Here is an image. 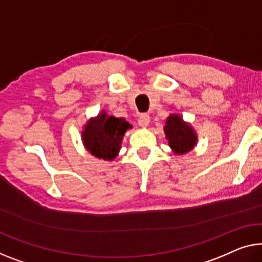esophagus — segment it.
<instances>
[{
  "label": "esophagus",
  "instance_id": "obj_1",
  "mask_svg": "<svg viewBox=\"0 0 262 262\" xmlns=\"http://www.w3.org/2000/svg\"><path fill=\"white\" fill-rule=\"evenodd\" d=\"M149 121H150L149 116H148L147 114H141V115L139 116L138 122H139V124H140V127L146 128V127L148 126V124H149Z\"/></svg>",
  "mask_w": 262,
  "mask_h": 262
}]
</instances>
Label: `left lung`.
I'll use <instances>...</instances> for the list:
<instances>
[{"mask_svg":"<svg viewBox=\"0 0 262 262\" xmlns=\"http://www.w3.org/2000/svg\"><path fill=\"white\" fill-rule=\"evenodd\" d=\"M163 132L171 151L177 155L187 154L198 143L196 132L179 114H170L167 118Z\"/></svg>","mask_w":262,"mask_h":262,"instance_id":"1","label":"left lung"}]
</instances>
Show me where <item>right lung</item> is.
<instances>
[{
  "mask_svg": "<svg viewBox=\"0 0 262 262\" xmlns=\"http://www.w3.org/2000/svg\"><path fill=\"white\" fill-rule=\"evenodd\" d=\"M132 124L123 118H115L102 111L84 124L82 143L85 149L97 159L112 161L119 155L123 136Z\"/></svg>",
  "mask_w": 262,
  "mask_h": 262,
  "instance_id": "obj_1",
  "label": "right lung"
}]
</instances>
